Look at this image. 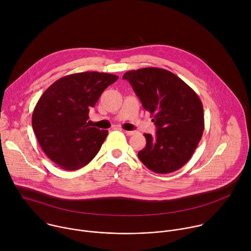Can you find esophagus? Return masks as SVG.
I'll use <instances>...</instances> for the list:
<instances>
[{
    "mask_svg": "<svg viewBox=\"0 0 251 251\" xmlns=\"http://www.w3.org/2000/svg\"><path fill=\"white\" fill-rule=\"evenodd\" d=\"M124 132H125L127 135H129V136H132V135L135 134V131H126V130H124Z\"/></svg>",
    "mask_w": 251,
    "mask_h": 251,
    "instance_id": "esophagus-1",
    "label": "esophagus"
}]
</instances>
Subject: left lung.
<instances>
[{
  "mask_svg": "<svg viewBox=\"0 0 251 251\" xmlns=\"http://www.w3.org/2000/svg\"><path fill=\"white\" fill-rule=\"evenodd\" d=\"M123 79L129 81L157 127L154 137L144 134L146 147L138 158L158 174L182 168L194 154L204 129L201 99L181 78L163 68L130 70Z\"/></svg>",
  "mask_w": 251,
  "mask_h": 251,
  "instance_id": "obj_1",
  "label": "left lung"
}]
</instances>
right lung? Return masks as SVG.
<instances>
[{"label":"right lung","instance_id":"1","mask_svg":"<svg viewBox=\"0 0 251 251\" xmlns=\"http://www.w3.org/2000/svg\"><path fill=\"white\" fill-rule=\"evenodd\" d=\"M117 79L96 71L75 74L59 78L41 96L32 112V129L46 155L61 169L78 170L99 152L108 131L89 127L88 113Z\"/></svg>","mask_w":251,"mask_h":251}]
</instances>
